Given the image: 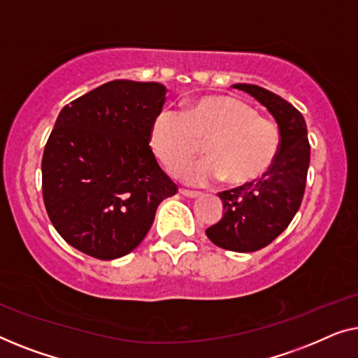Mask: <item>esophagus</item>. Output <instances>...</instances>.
I'll return each instance as SVG.
<instances>
[{
  "mask_svg": "<svg viewBox=\"0 0 358 358\" xmlns=\"http://www.w3.org/2000/svg\"><path fill=\"white\" fill-rule=\"evenodd\" d=\"M181 196H186V198H198L201 196L199 191H191V189H180Z\"/></svg>",
  "mask_w": 358,
  "mask_h": 358,
  "instance_id": "obj_1",
  "label": "esophagus"
}]
</instances>
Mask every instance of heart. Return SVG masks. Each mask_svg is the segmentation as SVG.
Segmentation results:
<instances>
[{
  "mask_svg": "<svg viewBox=\"0 0 358 358\" xmlns=\"http://www.w3.org/2000/svg\"><path fill=\"white\" fill-rule=\"evenodd\" d=\"M150 148L167 172H175L196 155L204 143V160L180 169L178 177L191 185L224 178L246 186L264 177L278 159L282 134L278 123L259 117L243 100L204 95L183 113L164 108L150 124Z\"/></svg>",
  "mask_w": 358,
  "mask_h": 358,
  "instance_id": "b5f03b06",
  "label": "heart"
}]
</instances>
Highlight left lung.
Instances as JSON below:
<instances>
[{
	"label": "left lung",
	"instance_id": "obj_1",
	"mask_svg": "<svg viewBox=\"0 0 358 358\" xmlns=\"http://www.w3.org/2000/svg\"><path fill=\"white\" fill-rule=\"evenodd\" d=\"M263 103L278 122L282 144L269 172L255 183L219 193L224 215L206 235L220 248L250 253L268 246L294 219L303 199L310 143L303 115L294 105L255 84H235Z\"/></svg>",
	"mask_w": 358,
	"mask_h": 358
}]
</instances>
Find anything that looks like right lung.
<instances>
[{
	"label": "right lung",
	"instance_id": "add662e5",
	"mask_svg": "<svg viewBox=\"0 0 358 358\" xmlns=\"http://www.w3.org/2000/svg\"><path fill=\"white\" fill-rule=\"evenodd\" d=\"M165 85L117 79L59 112L42 159L43 203L63 240L97 259H117L152 227L177 193L149 145Z\"/></svg>",
	"mask_w": 358,
	"mask_h": 358
}]
</instances>
